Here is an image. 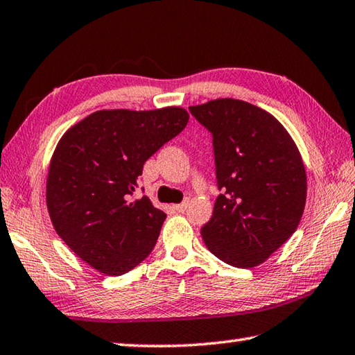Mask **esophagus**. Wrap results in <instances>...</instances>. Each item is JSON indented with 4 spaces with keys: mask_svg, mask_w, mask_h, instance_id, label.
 <instances>
[{
    "mask_svg": "<svg viewBox=\"0 0 355 355\" xmlns=\"http://www.w3.org/2000/svg\"><path fill=\"white\" fill-rule=\"evenodd\" d=\"M187 206H189V200H184L183 203L175 205L173 207H175V211H178V212H184L187 209Z\"/></svg>",
    "mask_w": 355,
    "mask_h": 355,
    "instance_id": "obj_1",
    "label": "esophagus"
}]
</instances>
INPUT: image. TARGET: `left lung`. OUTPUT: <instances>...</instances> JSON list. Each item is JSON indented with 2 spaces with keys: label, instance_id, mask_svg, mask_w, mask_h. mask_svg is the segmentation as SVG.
Here are the masks:
<instances>
[{
  "label": "left lung",
  "instance_id": "obj_1",
  "mask_svg": "<svg viewBox=\"0 0 355 355\" xmlns=\"http://www.w3.org/2000/svg\"><path fill=\"white\" fill-rule=\"evenodd\" d=\"M189 110L212 134L221 192L201 227L205 245L227 265L254 268L300 223L306 203L300 152L286 129L251 103L220 98Z\"/></svg>",
  "mask_w": 355,
  "mask_h": 355
}]
</instances>
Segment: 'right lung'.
Segmentation results:
<instances>
[{"mask_svg": "<svg viewBox=\"0 0 355 355\" xmlns=\"http://www.w3.org/2000/svg\"><path fill=\"white\" fill-rule=\"evenodd\" d=\"M182 107L98 110L69 129L49 168L46 201L55 231L87 265L121 275L154 249L166 214L132 200L146 159L182 132Z\"/></svg>", "mask_w": 355, "mask_h": 355, "instance_id": "add662e5", "label": "right lung"}]
</instances>
